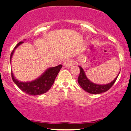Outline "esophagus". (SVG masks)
Masks as SVG:
<instances>
[{
  "label": "esophagus",
  "instance_id": "esophagus-1",
  "mask_svg": "<svg viewBox=\"0 0 131 131\" xmlns=\"http://www.w3.org/2000/svg\"><path fill=\"white\" fill-rule=\"evenodd\" d=\"M73 63L72 60H71V59H68L63 63V65L67 67H71V66H73Z\"/></svg>",
  "mask_w": 131,
  "mask_h": 131
}]
</instances>
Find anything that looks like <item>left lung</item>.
I'll return each mask as SVG.
<instances>
[{"label": "left lung", "instance_id": "obj_1", "mask_svg": "<svg viewBox=\"0 0 131 131\" xmlns=\"http://www.w3.org/2000/svg\"><path fill=\"white\" fill-rule=\"evenodd\" d=\"M80 69V75L78 77V82L79 85H80L81 87L87 92L88 93H92V94H99V93H103L106 91L109 90L112 85H114V83L116 81L117 78L119 75L117 76L116 78L112 81L111 83L106 84V85H97V84L92 83L90 82L87 78H86V75H85V71H83V68L81 67H79Z\"/></svg>", "mask_w": 131, "mask_h": 131}]
</instances>
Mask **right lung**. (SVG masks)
I'll use <instances>...</instances> for the list:
<instances>
[{"label":"right lung","instance_id":"obj_1","mask_svg":"<svg viewBox=\"0 0 131 131\" xmlns=\"http://www.w3.org/2000/svg\"><path fill=\"white\" fill-rule=\"evenodd\" d=\"M23 42V41L19 42L15 46L14 49ZM14 49L12 51L10 54V61H11V58H12ZM61 68L62 64H60L57 67L48 68L39 78H37L36 80L32 81V82H19L14 77L13 73L12 72H11V76H12L14 82L23 92H25L28 95H38L46 93L50 89V88L51 87L54 83L55 78L57 77L58 74Z\"/></svg>","mask_w":131,"mask_h":131}]
</instances>
